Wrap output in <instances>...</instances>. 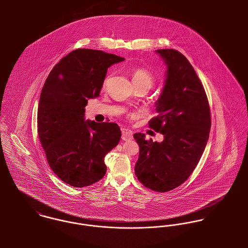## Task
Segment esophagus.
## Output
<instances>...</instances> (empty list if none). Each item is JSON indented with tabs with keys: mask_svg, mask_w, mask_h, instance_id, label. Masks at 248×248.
Returning <instances> with one entry per match:
<instances>
[{
	"mask_svg": "<svg viewBox=\"0 0 248 248\" xmlns=\"http://www.w3.org/2000/svg\"><path fill=\"white\" fill-rule=\"evenodd\" d=\"M121 133H122V136H121L122 140L130 141V140H133V132H132V131L123 128V129L121 130Z\"/></svg>",
	"mask_w": 248,
	"mask_h": 248,
	"instance_id": "34e87169",
	"label": "esophagus"
}]
</instances>
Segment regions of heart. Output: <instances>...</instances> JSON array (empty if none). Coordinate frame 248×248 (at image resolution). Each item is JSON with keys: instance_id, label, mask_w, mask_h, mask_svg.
I'll use <instances>...</instances> for the list:
<instances>
[{"instance_id": "heart-1", "label": "heart", "mask_w": 248, "mask_h": 248, "mask_svg": "<svg viewBox=\"0 0 248 248\" xmlns=\"http://www.w3.org/2000/svg\"><path fill=\"white\" fill-rule=\"evenodd\" d=\"M133 81H146V82H148L150 85H152L153 78H152L151 74H150L148 71L140 69V70H137V71L134 72Z\"/></svg>"}]
</instances>
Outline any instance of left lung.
Masks as SVG:
<instances>
[{
  "label": "left lung",
  "instance_id": "8db88e82",
  "mask_svg": "<svg viewBox=\"0 0 248 248\" xmlns=\"http://www.w3.org/2000/svg\"><path fill=\"white\" fill-rule=\"evenodd\" d=\"M167 66L166 79L149 127L163 135L162 142L134 138L140 145L136 176L156 192L182 184L198 165L209 139L210 108L204 88L187 58L175 49H157Z\"/></svg>",
  "mask_w": 248,
  "mask_h": 248
}]
</instances>
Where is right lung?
I'll return each mask as SVG.
<instances>
[{"instance_id":"add662e5","label":"right lung","mask_w":248,"mask_h":248,"mask_svg":"<svg viewBox=\"0 0 248 248\" xmlns=\"http://www.w3.org/2000/svg\"><path fill=\"white\" fill-rule=\"evenodd\" d=\"M125 59L78 48L48 74L37 112L38 135L49 167L61 180L85 187L105 176L104 157L120 140L115 123L85 120L88 99L99 96L108 68Z\"/></svg>"}]
</instances>
